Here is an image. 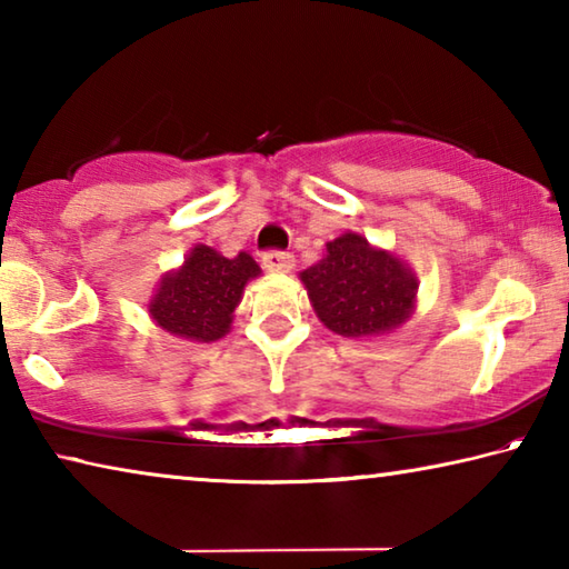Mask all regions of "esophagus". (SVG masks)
<instances>
[{"label":"esophagus","mask_w":569,"mask_h":569,"mask_svg":"<svg viewBox=\"0 0 569 569\" xmlns=\"http://www.w3.org/2000/svg\"><path fill=\"white\" fill-rule=\"evenodd\" d=\"M263 266L271 273H288L293 268V256L288 250H268L263 253Z\"/></svg>","instance_id":"esophagus-1"}]
</instances>
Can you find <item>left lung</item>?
Returning <instances> with one entry per match:
<instances>
[{
    "instance_id": "8db88e82",
    "label": "left lung",
    "mask_w": 569,
    "mask_h": 569,
    "mask_svg": "<svg viewBox=\"0 0 569 569\" xmlns=\"http://www.w3.org/2000/svg\"><path fill=\"white\" fill-rule=\"evenodd\" d=\"M319 319L341 336H373L409 319L417 281L399 258L346 233L301 273Z\"/></svg>"
}]
</instances>
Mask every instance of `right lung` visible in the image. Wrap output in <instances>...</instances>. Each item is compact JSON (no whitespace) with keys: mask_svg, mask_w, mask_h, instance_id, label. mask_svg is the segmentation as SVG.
I'll return each instance as SVG.
<instances>
[{"mask_svg":"<svg viewBox=\"0 0 569 569\" xmlns=\"http://www.w3.org/2000/svg\"><path fill=\"white\" fill-rule=\"evenodd\" d=\"M261 273L248 253L223 258L196 246L180 271L162 278L150 313L162 329L192 341H216L230 329L246 283Z\"/></svg>","mask_w":569,"mask_h":569,"instance_id":"1","label":"right lung"}]
</instances>
